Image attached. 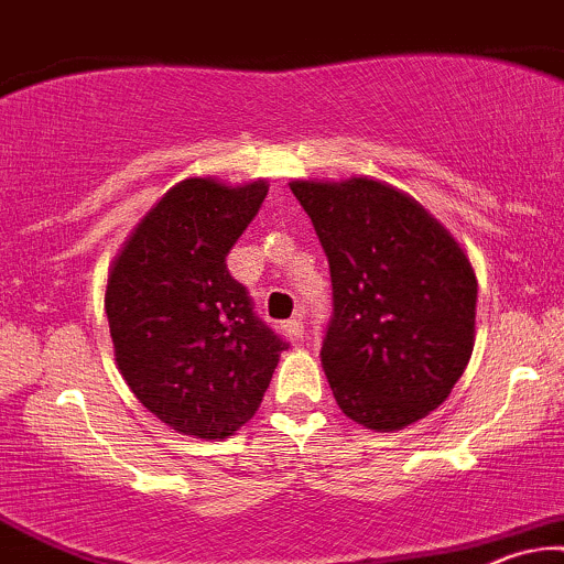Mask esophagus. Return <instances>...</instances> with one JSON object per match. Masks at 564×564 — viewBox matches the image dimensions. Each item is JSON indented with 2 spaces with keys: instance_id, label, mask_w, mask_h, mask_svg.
<instances>
[{
  "instance_id": "34e87169",
  "label": "esophagus",
  "mask_w": 564,
  "mask_h": 564,
  "mask_svg": "<svg viewBox=\"0 0 564 564\" xmlns=\"http://www.w3.org/2000/svg\"><path fill=\"white\" fill-rule=\"evenodd\" d=\"M283 330H286L291 338H296V340H302L304 338V325H302V319H289V323H283Z\"/></svg>"
}]
</instances>
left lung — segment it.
I'll list each match as a JSON object with an SVG mask.
<instances>
[{
	"label": "left lung",
	"instance_id": "obj_1",
	"mask_svg": "<svg viewBox=\"0 0 564 564\" xmlns=\"http://www.w3.org/2000/svg\"><path fill=\"white\" fill-rule=\"evenodd\" d=\"M325 249L333 315L323 369L335 403L375 432L451 395L474 351L476 275L458 241L384 182H291Z\"/></svg>",
	"mask_w": 564,
	"mask_h": 564
}]
</instances>
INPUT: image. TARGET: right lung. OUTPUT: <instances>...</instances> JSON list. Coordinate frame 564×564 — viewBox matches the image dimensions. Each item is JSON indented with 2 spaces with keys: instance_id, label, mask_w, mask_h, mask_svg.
Returning <instances> with one entry per match:
<instances>
[{
  "instance_id": "add662e5",
  "label": "right lung",
  "mask_w": 564,
  "mask_h": 564,
  "mask_svg": "<svg viewBox=\"0 0 564 564\" xmlns=\"http://www.w3.org/2000/svg\"><path fill=\"white\" fill-rule=\"evenodd\" d=\"M268 182L184 180L140 220L106 286L119 372L171 430L224 440L260 409L289 344L226 268Z\"/></svg>"
}]
</instances>
